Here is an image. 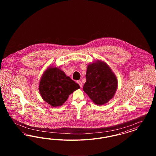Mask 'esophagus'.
<instances>
[{"mask_svg":"<svg viewBox=\"0 0 156 156\" xmlns=\"http://www.w3.org/2000/svg\"><path fill=\"white\" fill-rule=\"evenodd\" d=\"M77 82H78V83L79 84L80 87L81 88H82V82L81 81H78Z\"/></svg>","mask_w":156,"mask_h":156,"instance_id":"obj_1","label":"esophagus"}]
</instances>
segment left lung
<instances>
[{
    "label": "left lung",
    "instance_id": "left-lung-1",
    "mask_svg": "<svg viewBox=\"0 0 156 156\" xmlns=\"http://www.w3.org/2000/svg\"><path fill=\"white\" fill-rule=\"evenodd\" d=\"M83 90L97 105L107 103L114 96L118 81L109 67L102 61L88 65Z\"/></svg>",
    "mask_w": 156,
    "mask_h": 156
}]
</instances>
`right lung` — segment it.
I'll use <instances>...</instances> for the list:
<instances>
[{
	"label": "right lung",
	"instance_id": "right-lung-1",
	"mask_svg": "<svg viewBox=\"0 0 156 156\" xmlns=\"http://www.w3.org/2000/svg\"><path fill=\"white\" fill-rule=\"evenodd\" d=\"M80 88L79 85L55 68L45 71L40 82V93L46 102L53 107L62 105L70 94Z\"/></svg>",
	"mask_w": 156,
	"mask_h": 156
}]
</instances>
